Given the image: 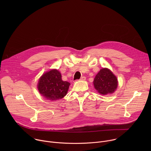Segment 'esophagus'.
Listing matches in <instances>:
<instances>
[{"label":"esophagus","instance_id":"34e87169","mask_svg":"<svg viewBox=\"0 0 151 151\" xmlns=\"http://www.w3.org/2000/svg\"><path fill=\"white\" fill-rule=\"evenodd\" d=\"M80 80H81V81H85V80H86V78H85V76H82V77L81 78Z\"/></svg>","mask_w":151,"mask_h":151}]
</instances>
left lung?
Returning <instances> with one entry per match:
<instances>
[{
	"instance_id": "obj_1",
	"label": "left lung",
	"mask_w": 151,
	"mask_h": 151,
	"mask_svg": "<svg viewBox=\"0 0 151 151\" xmlns=\"http://www.w3.org/2000/svg\"><path fill=\"white\" fill-rule=\"evenodd\" d=\"M118 79L112 72L107 68H102L94 78L95 89L101 94H112L118 87Z\"/></svg>"
}]
</instances>
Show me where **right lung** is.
<instances>
[{
  "label": "right lung",
  "mask_w": 151,
  "mask_h": 151,
  "mask_svg": "<svg viewBox=\"0 0 151 151\" xmlns=\"http://www.w3.org/2000/svg\"><path fill=\"white\" fill-rule=\"evenodd\" d=\"M70 83L61 79V75L57 69L45 72L40 78L37 88L40 94L51 101L60 100L65 96Z\"/></svg>",
  "instance_id": "1"
}]
</instances>
